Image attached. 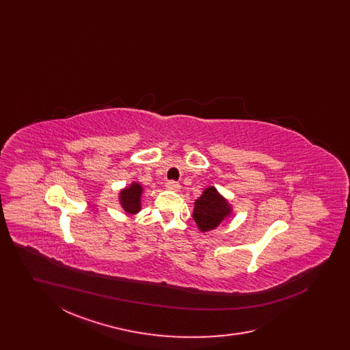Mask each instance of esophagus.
Masks as SVG:
<instances>
[{"mask_svg":"<svg viewBox=\"0 0 350 350\" xmlns=\"http://www.w3.org/2000/svg\"><path fill=\"white\" fill-rule=\"evenodd\" d=\"M165 187L167 190H172V191H178L181 186H180V183H176V181H167Z\"/></svg>","mask_w":350,"mask_h":350,"instance_id":"34e87169","label":"esophagus"}]
</instances>
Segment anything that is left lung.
<instances>
[{"mask_svg": "<svg viewBox=\"0 0 350 350\" xmlns=\"http://www.w3.org/2000/svg\"><path fill=\"white\" fill-rule=\"evenodd\" d=\"M231 214L232 206L217 191L215 186L206 187L200 198L194 202L193 219L200 232L215 230Z\"/></svg>", "mask_w": 350, "mask_h": 350, "instance_id": "8db88e82", "label": "left lung"}]
</instances>
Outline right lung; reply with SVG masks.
<instances>
[{
  "label": "right lung",
  "mask_w": 350,
  "mask_h": 350,
  "mask_svg": "<svg viewBox=\"0 0 350 350\" xmlns=\"http://www.w3.org/2000/svg\"><path fill=\"white\" fill-rule=\"evenodd\" d=\"M143 186L139 183H131L130 186L119 191V203L127 214H137L142 210Z\"/></svg>",
  "instance_id": "add662e5"
}]
</instances>
